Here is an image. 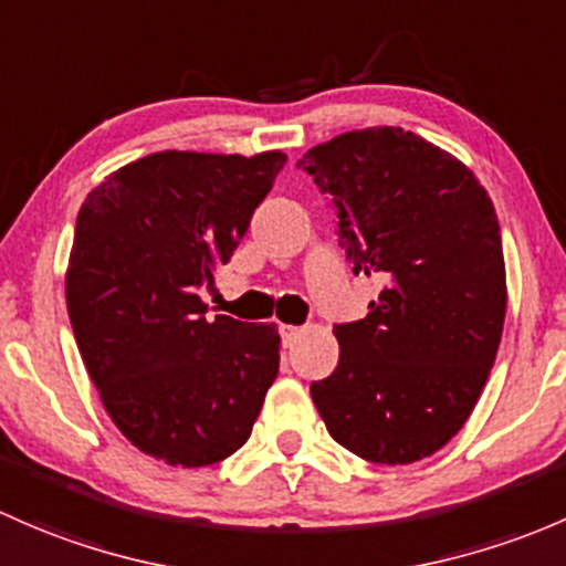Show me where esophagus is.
I'll return each mask as SVG.
<instances>
[{
  "mask_svg": "<svg viewBox=\"0 0 566 566\" xmlns=\"http://www.w3.org/2000/svg\"><path fill=\"white\" fill-rule=\"evenodd\" d=\"M300 326H291V324H281V337H283V346H294V340L300 337Z\"/></svg>",
  "mask_w": 566,
  "mask_h": 566,
  "instance_id": "esophagus-1",
  "label": "esophagus"
}]
</instances>
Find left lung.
Wrapping results in <instances>:
<instances>
[{"instance_id":"left-lung-1","label":"left lung","mask_w":566,"mask_h":566,"mask_svg":"<svg viewBox=\"0 0 566 566\" xmlns=\"http://www.w3.org/2000/svg\"><path fill=\"white\" fill-rule=\"evenodd\" d=\"M332 196L354 275L384 289L337 324L340 363L311 387L332 439L370 463L439 452L474 411L501 343L496 209L465 163L403 127L340 133L300 160Z\"/></svg>"}]
</instances>
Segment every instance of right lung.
Returning <instances> with one entry per match:
<instances>
[{
	"instance_id": "obj_1",
	"label": "right lung",
	"mask_w": 566,
	"mask_h": 566,
	"mask_svg": "<svg viewBox=\"0 0 566 566\" xmlns=\"http://www.w3.org/2000/svg\"><path fill=\"white\" fill-rule=\"evenodd\" d=\"M259 155L155 153L90 190L65 296L116 428L168 465H212L248 441L281 365L275 324L207 322L198 291L231 259L283 168Z\"/></svg>"
}]
</instances>
